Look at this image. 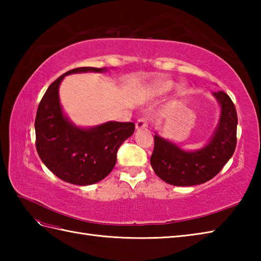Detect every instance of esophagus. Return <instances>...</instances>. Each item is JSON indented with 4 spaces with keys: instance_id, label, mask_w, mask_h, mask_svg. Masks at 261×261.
Instances as JSON below:
<instances>
[{
    "instance_id": "obj_1",
    "label": "esophagus",
    "mask_w": 261,
    "mask_h": 261,
    "mask_svg": "<svg viewBox=\"0 0 261 261\" xmlns=\"http://www.w3.org/2000/svg\"><path fill=\"white\" fill-rule=\"evenodd\" d=\"M147 126H148V119L147 118H140L137 121V123H136L137 129H143V127H147Z\"/></svg>"
}]
</instances>
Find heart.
<instances>
[{
  "mask_svg": "<svg viewBox=\"0 0 261 261\" xmlns=\"http://www.w3.org/2000/svg\"><path fill=\"white\" fill-rule=\"evenodd\" d=\"M171 87H173V82L170 81H160L154 83V84L151 86L150 93L153 96H159V95H164V94L168 93Z\"/></svg>",
  "mask_w": 261,
  "mask_h": 261,
  "instance_id": "b5f03b06",
  "label": "heart"
}]
</instances>
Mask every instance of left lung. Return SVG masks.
Masks as SVG:
<instances>
[{
	"label": "left lung",
	"instance_id": "8db88e82",
	"mask_svg": "<svg viewBox=\"0 0 261 261\" xmlns=\"http://www.w3.org/2000/svg\"><path fill=\"white\" fill-rule=\"evenodd\" d=\"M213 95L221 105V118L212 139L204 148L185 151L157 135L153 138L151 167L159 178L170 185L193 186L212 179L236 150L238 115L234 104L222 91Z\"/></svg>",
	"mask_w": 261,
	"mask_h": 261
}]
</instances>
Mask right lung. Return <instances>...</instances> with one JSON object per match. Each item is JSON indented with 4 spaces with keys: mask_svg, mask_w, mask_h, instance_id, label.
<instances>
[{
    "mask_svg": "<svg viewBox=\"0 0 261 261\" xmlns=\"http://www.w3.org/2000/svg\"><path fill=\"white\" fill-rule=\"evenodd\" d=\"M105 68L80 67L51 83L37 110L36 148L46 167L58 178L75 185H92L105 178L116 163L120 146L134 135L132 122L107 123L81 129L70 123L59 103V85L66 75Z\"/></svg>",
    "mask_w": 261,
    "mask_h": 261,
    "instance_id": "right-lung-1",
    "label": "right lung"
}]
</instances>
